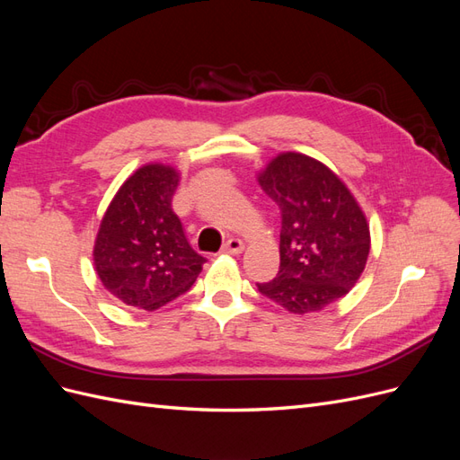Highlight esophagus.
I'll use <instances>...</instances> for the list:
<instances>
[{
    "instance_id": "esophagus-1",
    "label": "esophagus",
    "mask_w": 460,
    "mask_h": 460,
    "mask_svg": "<svg viewBox=\"0 0 460 460\" xmlns=\"http://www.w3.org/2000/svg\"><path fill=\"white\" fill-rule=\"evenodd\" d=\"M245 249L243 242L240 238H230L226 240V243L222 245V253H228V255H240Z\"/></svg>"
}]
</instances>
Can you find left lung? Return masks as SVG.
Returning a JSON list of instances; mask_svg holds the SVG:
<instances>
[{"label": "left lung", "instance_id": "left-lung-1", "mask_svg": "<svg viewBox=\"0 0 460 460\" xmlns=\"http://www.w3.org/2000/svg\"><path fill=\"white\" fill-rule=\"evenodd\" d=\"M280 207V270L259 291L294 314L316 313L357 284L370 253L368 222L353 193L324 163L296 151L257 176Z\"/></svg>", "mask_w": 460, "mask_h": 460}]
</instances>
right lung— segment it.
Listing matches in <instances>:
<instances>
[{
	"label": "right lung",
	"instance_id": "right-lung-1",
	"mask_svg": "<svg viewBox=\"0 0 460 460\" xmlns=\"http://www.w3.org/2000/svg\"><path fill=\"white\" fill-rule=\"evenodd\" d=\"M180 172L151 163L115 193L93 243V264L111 296L136 309L155 311L198 280L205 259L188 243L172 211Z\"/></svg>",
	"mask_w": 460,
	"mask_h": 460
}]
</instances>
